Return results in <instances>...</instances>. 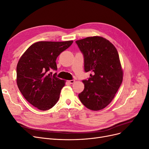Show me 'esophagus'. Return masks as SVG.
Listing matches in <instances>:
<instances>
[{"label":"esophagus","mask_w":149,"mask_h":149,"mask_svg":"<svg viewBox=\"0 0 149 149\" xmlns=\"http://www.w3.org/2000/svg\"><path fill=\"white\" fill-rule=\"evenodd\" d=\"M68 82L70 83V84H73L74 82H75V80H69Z\"/></svg>","instance_id":"1"}]
</instances>
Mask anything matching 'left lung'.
<instances>
[{
	"instance_id": "1",
	"label": "left lung",
	"mask_w": 149,
	"mask_h": 149,
	"mask_svg": "<svg viewBox=\"0 0 149 149\" xmlns=\"http://www.w3.org/2000/svg\"><path fill=\"white\" fill-rule=\"evenodd\" d=\"M84 57V69L91 72L79 97L86 108L98 111L112 101L123 79V70L117 50L105 38L93 36L77 40Z\"/></svg>"
}]
</instances>
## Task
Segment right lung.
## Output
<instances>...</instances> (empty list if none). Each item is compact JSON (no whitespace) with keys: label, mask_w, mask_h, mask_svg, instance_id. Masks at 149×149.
Listing matches in <instances>:
<instances>
[{"label":"right lung","mask_w":149,"mask_h":149,"mask_svg":"<svg viewBox=\"0 0 149 149\" xmlns=\"http://www.w3.org/2000/svg\"><path fill=\"white\" fill-rule=\"evenodd\" d=\"M73 41H40L34 43L19 59L17 68V85L24 98L42 111L52 108L58 100L65 85L52 70H56V58L69 47Z\"/></svg>","instance_id":"obj_1"}]
</instances>
